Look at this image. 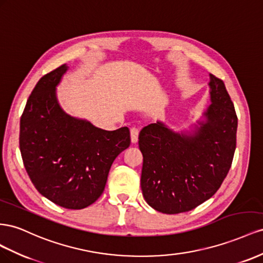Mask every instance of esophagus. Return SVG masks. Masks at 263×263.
<instances>
[{
    "label": "esophagus",
    "mask_w": 263,
    "mask_h": 263,
    "mask_svg": "<svg viewBox=\"0 0 263 263\" xmlns=\"http://www.w3.org/2000/svg\"><path fill=\"white\" fill-rule=\"evenodd\" d=\"M130 133H131L132 143H137L138 138H139V129H138V127H136V126H133V127H131Z\"/></svg>",
    "instance_id": "34e87169"
}]
</instances>
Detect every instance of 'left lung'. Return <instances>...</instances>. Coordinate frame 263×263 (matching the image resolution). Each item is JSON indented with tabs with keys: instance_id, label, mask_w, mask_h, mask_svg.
<instances>
[{
	"instance_id": "1",
	"label": "left lung",
	"mask_w": 263,
	"mask_h": 263,
	"mask_svg": "<svg viewBox=\"0 0 263 263\" xmlns=\"http://www.w3.org/2000/svg\"><path fill=\"white\" fill-rule=\"evenodd\" d=\"M212 104L191 132L163 122L141 130V189L147 204L163 214L190 212L219 190L236 149L238 118L223 81L209 73Z\"/></svg>"
}]
</instances>
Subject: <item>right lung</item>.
<instances>
[{
	"label": "right lung",
	"mask_w": 263,
	"mask_h": 263,
	"mask_svg": "<svg viewBox=\"0 0 263 263\" xmlns=\"http://www.w3.org/2000/svg\"><path fill=\"white\" fill-rule=\"evenodd\" d=\"M67 69L59 66L33 89L21 117L20 149L43 196L67 209H82L101 196L112 163L131 139L126 126L106 131L66 114L56 87Z\"/></svg>",
	"instance_id": "obj_1"
}]
</instances>
